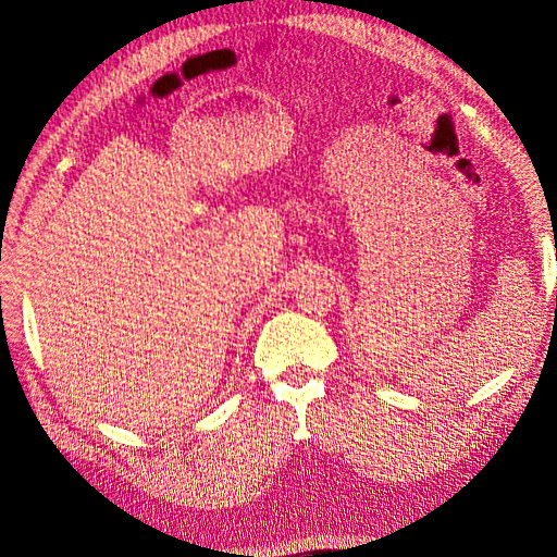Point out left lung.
<instances>
[{"instance_id":"left-lung-1","label":"left lung","mask_w":557,"mask_h":557,"mask_svg":"<svg viewBox=\"0 0 557 557\" xmlns=\"http://www.w3.org/2000/svg\"><path fill=\"white\" fill-rule=\"evenodd\" d=\"M555 301H557V297H555Z\"/></svg>"}]
</instances>
